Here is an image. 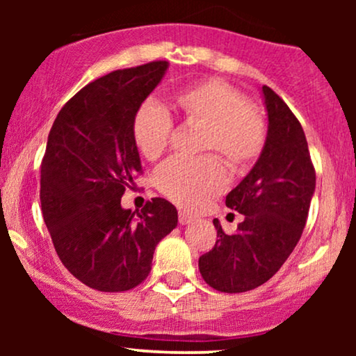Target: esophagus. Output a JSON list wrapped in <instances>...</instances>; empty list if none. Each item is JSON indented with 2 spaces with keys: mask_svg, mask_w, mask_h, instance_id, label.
<instances>
[{
  "mask_svg": "<svg viewBox=\"0 0 356 356\" xmlns=\"http://www.w3.org/2000/svg\"><path fill=\"white\" fill-rule=\"evenodd\" d=\"M178 222L181 223V225H188L189 222H193V216H189V213L184 212V211H179V213H178Z\"/></svg>",
  "mask_w": 356,
  "mask_h": 356,
  "instance_id": "1",
  "label": "esophagus"
}]
</instances>
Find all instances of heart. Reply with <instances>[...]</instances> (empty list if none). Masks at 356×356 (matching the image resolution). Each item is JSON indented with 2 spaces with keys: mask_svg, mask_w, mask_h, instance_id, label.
Masks as SVG:
<instances>
[{
  "mask_svg": "<svg viewBox=\"0 0 356 356\" xmlns=\"http://www.w3.org/2000/svg\"><path fill=\"white\" fill-rule=\"evenodd\" d=\"M172 104L184 123L201 126L197 149L220 154L232 172H246L261 157L267 140L266 120L236 87L209 77L179 89ZM131 136L140 155L155 162L168 149L173 121L162 106L147 102L136 110ZM225 184V167L216 154L173 159L157 172L160 191L186 209L201 207Z\"/></svg>",
  "mask_w": 356,
  "mask_h": 356,
  "instance_id": "b5f03b06",
  "label": "heart"
}]
</instances>
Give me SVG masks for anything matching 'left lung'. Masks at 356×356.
I'll list each match as a JSON object with an SVG mask.
<instances>
[{
    "mask_svg": "<svg viewBox=\"0 0 356 356\" xmlns=\"http://www.w3.org/2000/svg\"><path fill=\"white\" fill-rule=\"evenodd\" d=\"M269 131L246 178L228 193L227 207L245 216L227 235L213 218L217 241L199 257L202 279L223 293H241L270 279L295 250L308 220L316 170L305 131L289 105L262 87Z\"/></svg>",
    "mask_w": 356,
    "mask_h": 356,
    "instance_id": "left-lung-1",
    "label": "left lung"
}]
</instances>
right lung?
Returning <instances> with one entry per match:
<instances>
[{"mask_svg":"<svg viewBox=\"0 0 356 356\" xmlns=\"http://www.w3.org/2000/svg\"><path fill=\"white\" fill-rule=\"evenodd\" d=\"M150 61L111 71L77 92L53 123L40 165L43 220L63 266L100 291H126L147 279L155 246L177 227L167 199L145 202L138 217L121 207L143 175L131 136L136 110L167 71Z\"/></svg>","mask_w":356,"mask_h":356,"instance_id":"right-lung-1","label":"right lung"}]
</instances>
